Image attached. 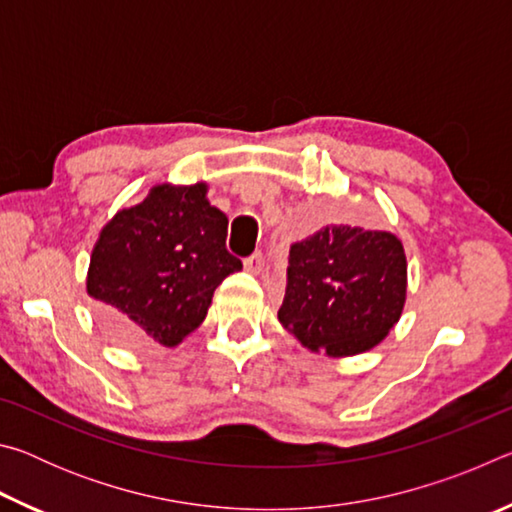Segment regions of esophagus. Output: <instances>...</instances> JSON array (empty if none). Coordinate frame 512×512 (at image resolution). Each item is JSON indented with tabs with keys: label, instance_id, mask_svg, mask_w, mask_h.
<instances>
[{
	"label": "esophagus",
	"instance_id": "obj_1",
	"mask_svg": "<svg viewBox=\"0 0 512 512\" xmlns=\"http://www.w3.org/2000/svg\"><path fill=\"white\" fill-rule=\"evenodd\" d=\"M244 268L248 273H259L262 271V253H253L244 259Z\"/></svg>",
	"mask_w": 512,
	"mask_h": 512
}]
</instances>
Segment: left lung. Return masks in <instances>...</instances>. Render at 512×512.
<instances>
[{"label": "left lung", "instance_id": "8db88e82", "mask_svg": "<svg viewBox=\"0 0 512 512\" xmlns=\"http://www.w3.org/2000/svg\"><path fill=\"white\" fill-rule=\"evenodd\" d=\"M404 302L400 239L384 230L325 225L291 246L277 318L307 350L352 357L386 339Z\"/></svg>", "mask_w": 512, "mask_h": 512}]
</instances>
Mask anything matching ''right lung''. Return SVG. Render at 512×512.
Instances as JSON below:
<instances>
[{
    "mask_svg": "<svg viewBox=\"0 0 512 512\" xmlns=\"http://www.w3.org/2000/svg\"><path fill=\"white\" fill-rule=\"evenodd\" d=\"M228 216L207 185L151 187L119 210L92 248L85 289L99 323L126 348H176L203 323L214 289L241 268L225 248Z\"/></svg>",
    "mask_w": 512,
    "mask_h": 512,
    "instance_id": "add662e5",
    "label": "right lung"
}]
</instances>
